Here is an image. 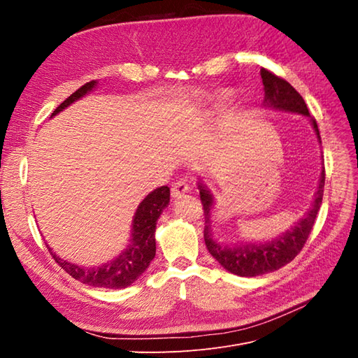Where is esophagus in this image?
I'll use <instances>...</instances> for the list:
<instances>
[{"instance_id":"1","label":"esophagus","mask_w":358,"mask_h":358,"mask_svg":"<svg viewBox=\"0 0 358 358\" xmlns=\"http://www.w3.org/2000/svg\"><path fill=\"white\" fill-rule=\"evenodd\" d=\"M188 191H189L188 183L183 182V180H178V182H175L171 185V197L175 199V200L180 199L182 196H185Z\"/></svg>"}]
</instances>
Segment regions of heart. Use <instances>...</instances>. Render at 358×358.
<instances>
[{"mask_svg":"<svg viewBox=\"0 0 358 358\" xmlns=\"http://www.w3.org/2000/svg\"><path fill=\"white\" fill-rule=\"evenodd\" d=\"M230 101H231V92H230L229 90H222V91L216 92V94L212 96L210 104H212L213 107H216V109H220V107L227 106Z\"/></svg>","mask_w":358,"mask_h":358,"instance_id":"1","label":"heart"}]
</instances>
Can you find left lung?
I'll return each instance as SVG.
<instances>
[{"instance_id": "8db88e82", "label": "left lung", "mask_w": 358, "mask_h": 358, "mask_svg": "<svg viewBox=\"0 0 358 358\" xmlns=\"http://www.w3.org/2000/svg\"><path fill=\"white\" fill-rule=\"evenodd\" d=\"M264 86V103L266 109H272L276 112H287L294 113L306 117L310 122L313 131L321 143L320 129L317 121L313 119L308 110L305 100L301 95L292 88V86L278 78L273 73L267 71L266 69L259 70ZM324 167L320 176V182L315 194H313V201L309 210L303 215L297 222L291 225V229L280 233L275 239L266 242H237V243H222L213 237L212 222H213V209H215V196L208 188L206 183L199 178V191L200 199L204 209V242L206 248L210 255L218 262L225 270L230 273L245 278H254L259 275H266L275 270L284 267L291 263L297 257V254L305 246L308 236L312 230L313 222L318 215V210L322 203L324 194Z\"/></svg>"}]
</instances>
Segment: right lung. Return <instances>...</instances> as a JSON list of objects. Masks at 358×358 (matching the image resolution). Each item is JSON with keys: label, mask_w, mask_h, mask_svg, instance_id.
<instances>
[{"label": "right lung", "mask_w": 358, "mask_h": 358, "mask_svg": "<svg viewBox=\"0 0 358 358\" xmlns=\"http://www.w3.org/2000/svg\"><path fill=\"white\" fill-rule=\"evenodd\" d=\"M99 82L92 80L85 83L82 88L73 92L66 101H62L52 116H57L64 109H67L70 104L83 99L85 95L92 92ZM170 203V188L169 187H159L149 192L148 196L140 201L137 206V210L133 216L131 222V236H129V242L124 251L117 257H113L107 263L100 266L86 267L64 259L59 255L53 252V249L48 246L49 252L52 254L53 259L66 270V272L79 280L82 284L91 285V287H100V288H109V289H121L127 288L142 276V273L149 267L152 262L155 252H157V243H155V229L157 221Z\"/></svg>", "instance_id": "right-lung-1"}]
</instances>
